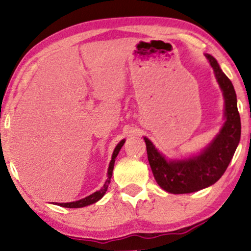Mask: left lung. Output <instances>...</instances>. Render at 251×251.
I'll return each mask as SVG.
<instances>
[{"label": "left lung", "instance_id": "8db88e82", "mask_svg": "<svg viewBox=\"0 0 251 251\" xmlns=\"http://www.w3.org/2000/svg\"><path fill=\"white\" fill-rule=\"evenodd\" d=\"M225 99V123L216 138L200 155L186 160L168 161L145 139L147 157L156 183L174 194L192 193L215 184L227 169L241 137V121L232 82L219 67L217 60L205 54Z\"/></svg>", "mask_w": 251, "mask_h": 251}]
</instances>
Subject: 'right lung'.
I'll return each mask as SVG.
<instances>
[{"label": "right lung", "instance_id": "add662e5", "mask_svg": "<svg viewBox=\"0 0 251 251\" xmlns=\"http://www.w3.org/2000/svg\"><path fill=\"white\" fill-rule=\"evenodd\" d=\"M125 142H126V140L123 139V140H121V142L118 144V145H116L114 152H113L112 160H111V162H109V167H108V171H107L108 178H107V180L105 181L104 186H102L100 190L97 191V192H95V193H92L91 195H89V197H87V198L81 199V200H78V201L67 202V203H56V204L60 205V207H65V208H82V207H85V205L95 203V202H97L98 200H100V199L104 197V194L106 193V191H107L109 183H111V178H112V174H113V168H114L115 159H116V156H118L120 150H121V147L123 146V144H125Z\"/></svg>", "mask_w": 251, "mask_h": 251}]
</instances>
